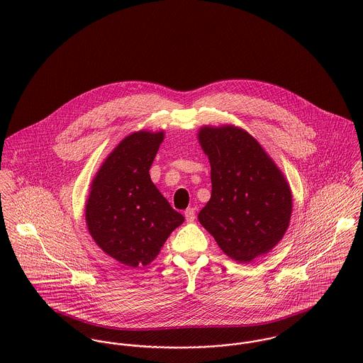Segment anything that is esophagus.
Masks as SVG:
<instances>
[{"label": "esophagus", "mask_w": 363, "mask_h": 363, "mask_svg": "<svg viewBox=\"0 0 363 363\" xmlns=\"http://www.w3.org/2000/svg\"><path fill=\"white\" fill-rule=\"evenodd\" d=\"M184 216H186L187 222H194V219H196V208H187L184 211Z\"/></svg>", "instance_id": "1"}]
</instances>
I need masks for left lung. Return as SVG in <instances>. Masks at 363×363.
I'll return each instance as SVG.
<instances>
[{
    "instance_id": "8db88e82",
    "label": "left lung",
    "mask_w": 363,
    "mask_h": 363,
    "mask_svg": "<svg viewBox=\"0 0 363 363\" xmlns=\"http://www.w3.org/2000/svg\"><path fill=\"white\" fill-rule=\"evenodd\" d=\"M199 137L212 183L200 223L230 259L249 262L268 253L291 220L292 194L285 177L259 143L238 127H204Z\"/></svg>"
}]
</instances>
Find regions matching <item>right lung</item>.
Segmentation results:
<instances>
[{"instance_id":"right-lung-1","label":"right lung","mask_w":363,"mask_h":363,"mask_svg":"<svg viewBox=\"0 0 363 363\" xmlns=\"http://www.w3.org/2000/svg\"><path fill=\"white\" fill-rule=\"evenodd\" d=\"M163 133L125 137L104 160L86 203V225L98 246L128 267L147 265L184 216L170 207L150 169Z\"/></svg>"}]
</instances>
